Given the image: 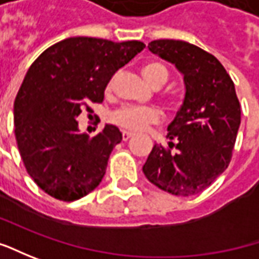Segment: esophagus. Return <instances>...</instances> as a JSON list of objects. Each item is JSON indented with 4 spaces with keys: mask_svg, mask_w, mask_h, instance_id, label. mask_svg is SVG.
I'll return each instance as SVG.
<instances>
[{
    "mask_svg": "<svg viewBox=\"0 0 259 259\" xmlns=\"http://www.w3.org/2000/svg\"><path fill=\"white\" fill-rule=\"evenodd\" d=\"M121 136H123V140L126 142V140H129L130 138H133V133H130V132H126V130H123Z\"/></svg>",
    "mask_w": 259,
    "mask_h": 259,
    "instance_id": "34e87169",
    "label": "esophagus"
}]
</instances>
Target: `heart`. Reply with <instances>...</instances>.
Returning a JSON list of instances; mask_svg holds the SVG:
<instances>
[{
	"label": "heart",
	"instance_id": "1",
	"mask_svg": "<svg viewBox=\"0 0 259 259\" xmlns=\"http://www.w3.org/2000/svg\"><path fill=\"white\" fill-rule=\"evenodd\" d=\"M142 73L152 85L165 84L167 80V71L157 63H147L142 68ZM112 120L121 129L130 132H142L150 124H156L162 120V113L156 107L147 106H123L113 113Z\"/></svg>",
	"mask_w": 259,
	"mask_h": 259
}]
</instances>
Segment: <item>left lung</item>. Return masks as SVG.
Masks as SVG:
<instances>
[{
    "label": "left lung",
    "mask_w": 259,
    "mask_h": 259,
    "mask_svg": "<svg viewBox=\"0 0 259 259\" xmlns=\"http://www.w3.org/2000/svg\"><path fill=\"white\" fill-rule=\"evenodd\" d=\"M147 49L182 74L185 99L167 126L169 149L155 143L143 174L172 195H198L231 162L241 123L235 85L218 58L186 41L155 40Z\"/></svg>",
    "instance_id": "8db88e82"
}]
</instances>
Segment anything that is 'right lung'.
Segmentation results:
<instances>
[{
	"mask_svg": "<svg viewBox=\"0 0 259 259\" xmlns=\"http://www.w3.org/2000/svg\"><path fill=\"white\" fill-rule=\"evenodd\" d=\"M143 49L140 41L70 37L28 68L14 102L15 139L27 172L50 196L77 201L100 185L120 130L106 124L90 138L76 119L103 102L113 74Z\"/></svg>",
	"mask_w": 259,
	"mask_h": 259,
	"instance_id": "obj_1",
	"label": "right lung"
}]
</instances>
